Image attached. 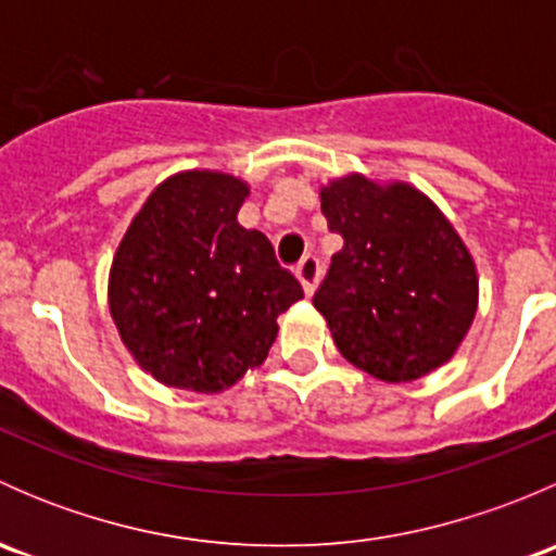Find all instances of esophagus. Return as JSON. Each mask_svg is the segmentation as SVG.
I'll use <instances>...</instances> for the list:
<instances>
[{"label":"esophagus","mask_w":556,"mask_h":556,"mask_svg":"<svg viewBox=\"0 0 556 556\" xmlns=\"http://www.w3.org/2000/svg\"><path fill=\"white\" fill-rule=\"evenodd\" d=\"M319 274H323V266H319V261L314 255H306L304 261L295 266V277H299L301 288H304L306 295H312L314 290H317Z\"/></svg>","instance_id":"esophagus-1"}]
</instances>
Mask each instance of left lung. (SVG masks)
Here are the masks:
<instances>
[{
	"label": "left lung",
	"instance_id": "left-lung-1",
	"mask_svg": "<svg viewBox=\"0 0 556 556\" xmlns=\"http://www.w3.org/2000/svg\"><path fill=\"white\" fill-rule=\"evenodd\" d=\"M333 255L314 306L341 355L382 382L452 361L479 306V277L444 212L414 185L346 174L319 188Z\"/></svg>",
	"mask_w": 556,
	"mask_h": 556
}]
</instances>
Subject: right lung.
I'll return each instance as SVG.
<instances>
[{
	"instance_id": "obj_1",
	"label": "right lung",
	"mask_w": 556,
	"mask_h": 556,
	"mask_svg": "<svg viewBox=\"0 0 556 556\" xmlns=\"http://www.w3.org/2000/svg\"><path fill=\"white\" fill-rule=\"evenodd\" d=\"M244 179L190 169L159 185L110 268V314L161 384L223 392L266 361L277 317L304 299L261 231L239 226Z\"/></svg>"
}]
</instances>
